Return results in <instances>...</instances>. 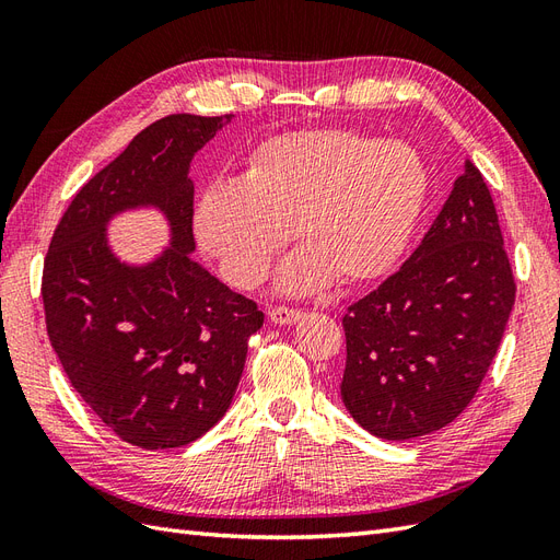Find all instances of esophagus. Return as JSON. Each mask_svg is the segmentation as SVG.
Returning <instances> with one entry per match:
<instances>
[{
    "mask_svg": "<svg viewBox=\"0 0 560 560\" xmlns=\"http://www.w3.org/2000/svg\"><path fill=\"white\" fill-rule=\"evenodd\" d=\"M268 317L273 325H294L296 319L303 317V311L299 308H287V306H276L268 311Z\"/></svg>",
    "mask_w": 560,
    "mask_h": 560,
    "instance_id": "1",
    "label": "esophagus"
}]
</instances>
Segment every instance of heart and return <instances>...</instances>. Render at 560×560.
Masks as SVG:
<instances>
[{"label": "heart", "mask_w": 560, "mask_h": 560, "mask_svg": "<svg viewBox=\"0 0 560 560\" xmlns=\"http://www.w3.org/2000/svg\"><path fill=\"white\" fill-rule=\"evenodd\" d=\"M428 189V165L409 144L346 128L292 130L254 149L243 179L202 191L194 233L241 290L264 282L292 229L303 245L280 268L282 292L306 294L331 276L362 284L397 264Z\"/></svg>", "instance_id": "obj_1"}]
</instances>
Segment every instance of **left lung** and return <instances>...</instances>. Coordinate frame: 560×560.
Listing matches in <instances>:
<instances>
[{
	"label": "left lung",
	"instance_id": "left-lung-1",
	"mask_svg": "<svg viewBox=\"0 0 560 560\" xmlns=\"http://www.w3.org/2000/svg\"><path fill=\"white\" fill-rule=\"evenodd\" d=\"M514 299L493 198L465 161L416 252L343 317L350 416L387 442L446 428L477 395Z\"/></svg>",
	"mask_w": 560,
	"mask_h": 560
}]
</instances>
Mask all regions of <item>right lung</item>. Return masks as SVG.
Listing matches in <instances>:
<instances>
[{"instance_id":"obj_1","label":"right lung","mask_w":560,"mask_h":560,"mask_svg":"<svg viewBox=\"0 0 560 560\" xmlns=\"http://www.w3.org/2000/svg\"><path fill=\"white\" fill-rule=\"evenodd\" d=\"M226 116L171 114L81 186L50 238L42 299L46 331L72 387L124 442L147 451L196 442L226 413L257 303L194 261L191 159ZM154 207L172 245L147 265L108 247L106 224Z\"/></svg>"}]
</instances>
